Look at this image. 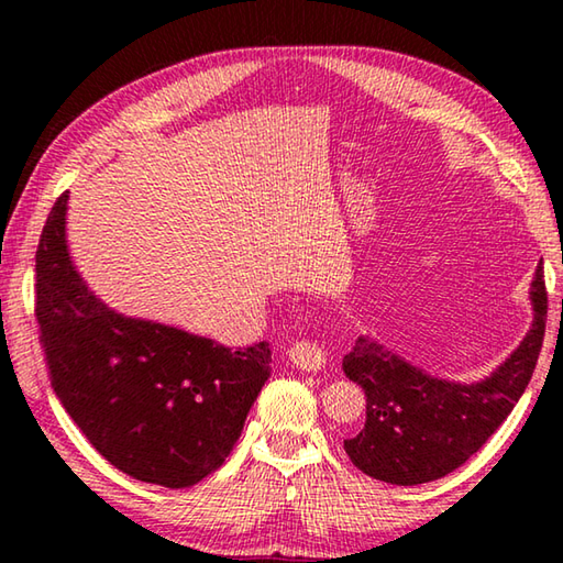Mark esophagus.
<instances>
[{
  "mask_svg": "<svg viewBox=\"0 0 563 563\" xmlns=\"http://www.w3.org/2000/svg\"><path fill=\"white\" fill-rule=\"evenodd\" d=\"M290 363L300 369H319L324 365V353L312 341H295L288 351Z\"/></svg>",
  "mask_w": 563,
  "mask_h": 563,
  "instance_id": "34e87169",
  "label": "esophagus"
}]
</instances>
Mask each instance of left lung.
Wrapping results in <instances>:
<instances>
[{"mask_svg": "<svg viewBox=\"0 0 563 563\" xmlns=\"http://www.w3.org/2000/svg\"><path fill=\"white\" fill-rule=\"evenodd\" d=\"M528 336L492 377L460 385L430 377L375 339L361 336L343 357V373L365 389L361 433L343 440L357 470L373 479L416 486L457 470L506 421L530 385L547 327V288L537 266Z\"/></svg>", "mask_w": 563, "mask_h": 563, "instance_id": "left-lung-1", "label": "left lung"}]
</instances>
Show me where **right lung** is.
Instances as JSON below:
<instances>
[{
  "mask_svg": "<svg viewBox=\"0 0 563 563\" xmlns=\"http://www.w3.org/2000/svg\"><path fill=\"white\" fill-rule=\"evenodd\" d=\"M65 212L67 194L35 251V319L57 399L115 470L166 488L194 486L242 435L271 377V345L230 351L113 312L69 258Z\"/></svg>",
  "mask_w": 563,
  "mask_h": 563,
  "instance_id": "obj_1",
  "label": "right lung"
}]
</instances>
